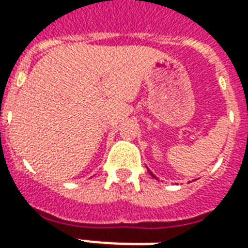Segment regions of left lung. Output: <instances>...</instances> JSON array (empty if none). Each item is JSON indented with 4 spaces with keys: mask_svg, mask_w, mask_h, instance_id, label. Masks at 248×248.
<instances>
[{
    "mask_svg": "<svg viewBox=\"0 0 248 248\" xmlns=\"http://www.w3.org/2000/svg\"><path fill=\"white\" fill-rule=\"evenodd\" d=\"M147 170H149V169H147ZM149 172H150V174H151V177H153V178H156V177H155V175H154V174H153V172H151V171H150V170H149Z\"/></svg>",
    "mask_w": 248,
    "mask_h": 248,
    "instance_id": "8db88e82",
    "label": "left lung"
}]
</instances>
